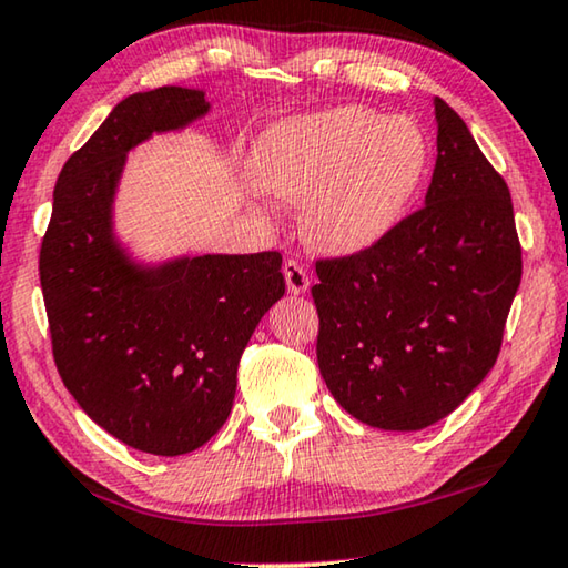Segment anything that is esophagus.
<instances>
[{"label": "esophagus", "mask_w": 568, "mask_h": 568, "mask_svg": "<svg viewBox=\"0 0 568 568\" xmlns=\"http://www.w3.org/2000/svg\"><path fill=\"white\" fill-rule=\"evenodd\" d=\"M283 275H285V283H287V291L293 295H301L308 291V273H305V267L301 263H295V260H285L283 265Z\"/></svg>", "instance_id": "1"}]
</instances>
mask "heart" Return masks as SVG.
<instances>
[{
  "mask_svg": "<svg viewBox=\"0 0 568 568\" xmlns=\"http://www.w3.org/2000/svg\"><path fill=\"white\" fill-rule=\"evenodd\" d=\"M427 164V139L414 121L336 105L265 131L252 174L277 200L303 202L301 227L318 250L354 255L392 235Z\"/></svg>",
  "mask_w": 568,
  "mask_h": 568,
  "instance_id": "heart-1",
  "label": "heart"
}]
</instances>
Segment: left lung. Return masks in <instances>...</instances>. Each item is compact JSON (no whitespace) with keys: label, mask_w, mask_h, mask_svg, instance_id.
<instances>
[{"label":"left lung","mask_w":568,"mask_h":568,"mask_svg":"<svg viewBox=\"0 0 568 568\" xmlns=\"http://www.w3.org/2000/svg\"><path fill=\"white\" fill-rule=\"evenodd\" d=\"M425 206L379 245L316 260L318 368L364 425L414 432L470 397L500 354L524 273L506 179L435 98Z\"/></svg>","instance_id":"left-lung-1"}]
</instances>
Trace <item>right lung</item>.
Instances as JSON below:
<instances>
[{"instance_id":"1","label":"right lung","mask_w":568,"mask_h":568,"mask_svg":"<svg viewBox=\"0 0 568 568\" xmlns=\"http://www.w3.org/2000/svg\"><path fill=\"white\" fill-rule=\"evenodd\" d=\"M210 111L202 90L156 88L113 108L62 166L40 285L62 384L95 425L151 455H186L227 422L252 331L283 298L281 252L141 267L113 240L125 154Z\"/></svg>"}]
</instances>
